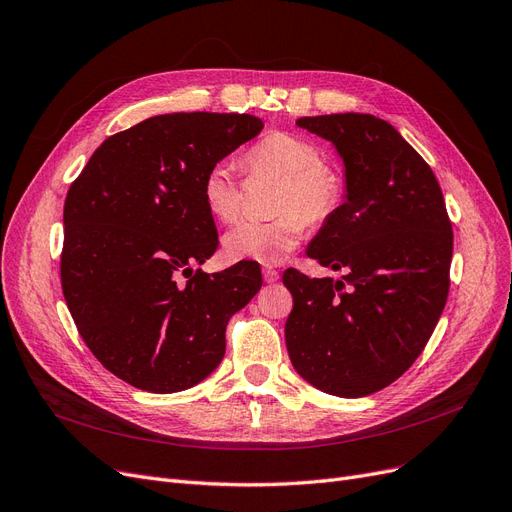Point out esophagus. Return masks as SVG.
I'll return each instance as SVG.
<instances>
[{
	"label": "esophagus",
	"instance_id": "1",
	"mask_svg": "<svg viewBox=\"0 0 512 512\" xmlns=\"http://www.w3.org/2000/svg\"><path fill=\"white\" fill-rule=\"evenodd\" d=\"M262 277H264V281H267V283H275V281H279V271H275L273 267H264L262 269Z\"/></svg>",
	"mask_w": 512,
	"mask_h": 512
}]
</instances>
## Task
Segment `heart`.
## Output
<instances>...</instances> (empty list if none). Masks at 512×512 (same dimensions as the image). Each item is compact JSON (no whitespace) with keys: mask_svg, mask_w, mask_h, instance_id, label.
I'll list each match as a JSON object with an SVG mask.
<instances>
[{"mask_svg":"<svg viewBox=\"0 0 512 512\" xmlns=\"http://www.w3.org/2000/svg\"><path fill=\"white\" fill-rule=\"evenodd\" d=\"M250 172H269L283 178L273 220H241L222 239L231 260L277 264L288 256L304 233V222L321 224L342 199L340 176L323 163L315 142L273 132L245 157ZM201 197L212 216L231 222L241 212V185L231 161H216L201 182Z\"/></svg>","mask_w":512,"mask_h":512,"instance_id":"b5f03b06","label":"heart"}]
</instances>
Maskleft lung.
Returning <instances> with one entry per match:
<instances>
[{
  "label": "left lung",
  "mask_w": 512,
  "mask_h": 512,
  "mask_svg": "<svg viewBox=\"0 0 512 512\" xmlns=\"http://www.w3.org/2000/svg\"><path fill=\"white\" fill-rule=\"evenodd\" d=\"M344 166V201L306 256L344 277L283 273L294 296L285 344L319 391L357 399L395 382L431 338L449 292L454 233L428 163L370 113L300 117Z\"/></svg>",
  "instance_id": "1"
}]
</instances>
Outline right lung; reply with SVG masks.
I'll return each mask as SVG.
<instances>
[{"mask_svg":"<svg viewBox=\"0 0 512 512\" xmlns=\"http://www.w3.org/2000/svg\"><path fill=\"white\" fill-rule=\"evenodd\" d=\"M264 128L237 113H168L107 138L65 199L60 281L77 330L111 374L149 393L187 391L227 349L229 319L262 285L239 262L208 275L218 248L201 182Z\"/></svg>","mask_w":512,"mask_h":512,"instance_id":"obj_1","label":"right lung"}]
</instances>
